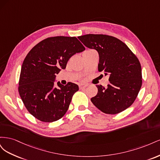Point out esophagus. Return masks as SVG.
I'll use <instances>...</instances> for the list:
<instances>
[{"label":"esophagus","mask_w":160,"mask_h":160,"mask_svg":"<svg viewBox=\"0 0 160 160\" xmlns=\"http://www.w3.org/2000/svg\"><path fill=\"white\" fill-rule=\"evenodd\" d=\"M88 86V84H86V83H81L80 85H79V88L80 89H84V88H85L86 87Z\"/></svg>","instance_id":"1"}]
</instances>
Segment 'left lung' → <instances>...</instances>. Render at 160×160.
<instances>
[{"label":"left lung","mask_w":160,"mask_h":160,"mask_svg":"<svg viewBox=\"0 0 160 160\" xmlns=\"http://www.w3.org/2000/svg\"><path fill=\"white\" fill-rule=\"evenodd\" d=\"M78 38L85 47L98 52V71L109 75L108 87L96 85L98 92L91 102L107 114H117L130 107L142 85L138 57L124 42L112 36L89 34Z\"/></svg>","instance_id":"left-lung-1"}]
</instances>
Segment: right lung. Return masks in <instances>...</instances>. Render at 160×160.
Listing matches in <instances>:
<instances>
[{
  "label": "right lung",
  "mask_w": 160,
  "mask_h": 160,
  "mask_svg": "<svg viewBox=\"0 0 160 160\" xmlns=\"http://www.w3.org/2000/svg\"><path fill=\"white\" fill-rule=\"evenodd\" d=\"M85 48L75 37L45 38L28 52L22 62L18 82L19 95L25 108L43 122L59 120L68 109L77 84L57 82L56 75L65 69L70 58Z\"/></svg>",
  "instance_id": "1"
}]
</instances>
